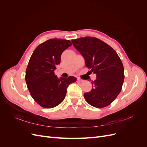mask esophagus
I'll return each instance as SVG.
<instances>
[{
    "mask_svg": "<svg viewBox=\"0 0 147 147\" xmlns=\"http://www.w3.org/2000/svg\"><path fill=\"white\" fill-rule=\"evenodd\" d=\"M77 82H80V83H83V82H84V80H83L80 79V78H78V79H77Z\"/></svg>",
    "mask_w": 147,
    "mask_h": 147,
    "instance_id": "34e87169",
    "label": "esophagus"
}]
</instances>
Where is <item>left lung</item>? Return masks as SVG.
Masks as SVG:
<instances>
[{
    "label": "left lung",
    "instance_id": "obj_1",
    "mask_svg": "<svg viewBox=\"0 0 147 147\" xmlns=\"http://www.w3.org/2000/svg\"><path fill=\"white\" fill-rule=\"evenodd\" d=\"M85 65L96 74L91 91L84 94L89 104L97 108L108 106L116 99L124 82V67L117 52L101 40L84 37L72 40Z\"/></svg>",
    "mask_w": 147,
    "mask_h": 147
}]
</instances>
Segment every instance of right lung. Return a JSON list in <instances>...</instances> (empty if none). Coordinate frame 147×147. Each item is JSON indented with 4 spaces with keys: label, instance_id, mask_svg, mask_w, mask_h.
I'll use <instances>...</instances> for the list:
<instances>
[{
    "label": "right lung",
    "instance_id": "1",
    "mask_svg": "<svg viewBox=\"0 0 147 147\" xmlns=\"http://www.w3.org/2000/svg\"><path fill=\"white\" fill-rule=\"evenodd\" d=\"M72 44L69 40L52 38L35 48L26 71V82L34 100L42 107L51 109L58 105L65 97L67 88L77 78H58L54 71L61 63L63 52Z\"/></svg>",
    "mask_w": 147,
    "mask_h": 147
}]
</instances>
